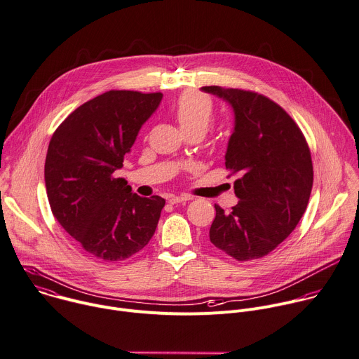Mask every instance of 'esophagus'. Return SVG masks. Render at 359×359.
Segmentation results:
<instances>
[{
	"instance_id": "34e87169",
	"label": "esophagus",
	"mask_w": 359,
	"mask_h": 359,
	"mask_svg": "<svg viewBox=\"0 0 359 359\" xmlns=\"http://www.w3.org/2000/svg\"><path fill=\"white\" fill-rule=\"evenodd\" d=\"M190 196H172L169 198L170 204H177V203H183V201H189Z\"/></svg>"
}]
</instances>
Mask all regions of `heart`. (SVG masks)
Segmentation results:
<instances>
[{
    "label": "heart",
    "mask_w": 359,
    "mask_h": 359,
    "mask_svg": "<svg viewBox=\"0 0 359 359\" xmlns=\"http://www.w3.org/2000/svg\"><path fill=\"white\" fill-rule=\"evenodd\" d=\"M180 128L187 134L191 131H205L214 118L211 100L197 91H184L173 107Z\"/></svg>",
    "instance_id": "1"
}]
</instances>
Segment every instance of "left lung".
<instances>
[{"label":"left lung","mask_w":359,"mask_h":359,"mask_svg":"<svg viewBox=\"0 0 359 359\" xmlns=\"http://www.w3.org/2000/svg\"><path fill=\"white\" fill-rule=\"evenodd\" d=\"M201 90L233 109L225 168L238 175L233 191L240 198L231 212L214 205L210 241L236 261L264 258L292 233L307 208L313 187L309 145L292 116L271 98L218 86Z\"/></svg>","instance_id":"1"}]
</instances>
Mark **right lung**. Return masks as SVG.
Returning <instances> with one entry per match:
<instances>
[{"instance_id": "1", "label": "right lung", "mask_w": 359, "mask_h": 359, "mask_svg": "<svg viewBox=\"0 0 359 359\" xmlns=\"http://www.w3.org/2000/svg\"><path fill=\"white\" fill-rule=\"evenodd\" d=\"M162 93L109 90L76 108L49 142L45 184L55 218L90 258L124 261L155 233L165 198L133 193L123 168Z\"/></svg>"}]
</instances>
